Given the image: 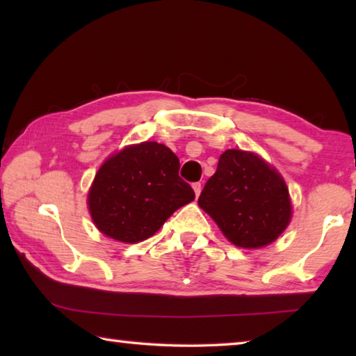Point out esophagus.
<instances>
[{
    "instance_id": "obj_1",
    "label": "esophagus",
    "mask_w": 356,
    "mask_h": 356,
    "mask_svg": "<svg viewBox=\"0 0 356 356\" xmlns=\"http://www.w3.org/2000/svg\"><path fill=\"white\" fill-rule=\"evenodd\" d=\"M193 190H195V195H196V197L201 195V190H202V185H201V182H196V184H193Z\"/></svg>"
}]
</instances>
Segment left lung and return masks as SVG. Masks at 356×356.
<instances>
[{"label":"left lung","instance_id":"left-lung-1","mask_svg":"<svg viewBox=\"0 0 356 356\" xmlns=\"http://www.w3.org/2000/svg\"><path fill=\"white\" fill-rule=\"evenodd\" d=\"M197 204L240 248H262L275 242L292 216L281 174L259 155L238 149L221 154Z\"/></svg>","mask_w":356,"mask_h":356}]
</instances>
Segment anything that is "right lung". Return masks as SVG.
I'll return each instance as SVG.
<instances>
[{"mask_svg":"<svg viewBox=\"0 0 356 356\" xmlns=\"http://www.w3.org/2000/svg\"><path fill=\"white\" fill-rule=\"evenodd\" d=\"M179 159L155 141L127 146L110 156L88 195L94 225L124 243L152 237L195 191L179 176Z\"/></svg>","mask_w":356,"mask_h":356,"instance_id":"right-lung-1","label":"right lung"}]
</instances>
